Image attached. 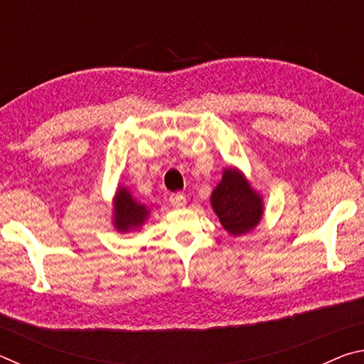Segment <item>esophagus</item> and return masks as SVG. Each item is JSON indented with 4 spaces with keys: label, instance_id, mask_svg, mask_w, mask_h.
<instances>
[{
    "label": "esophagus",
    "instance_id": "34e87169",
    "mask_svg": "<svg viewBox=\"0 0 364 364\" xmlns=\"http://www.w3.org/2000/svg\"><path fill=\"white\" fill-rule=\"evenodd\" d=\"M170 204L175 208H183L184 205H186V197H184L183 194H171Z\"/></svg>",
    "mask_w": 364,
    "mask_h": 364
}]
</instances>
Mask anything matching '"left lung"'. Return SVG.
<instances>
[{"mask_svg": "<svg viewBox=\"0 0 364 364\" xmlns=\"http://www.w3.org/2000/svg\"><path fill=\"white\" fill-rule=\"evenodd\" d=\"M210 204L221 226L234 237L255 230L264 213L263 196L237 167L223 170L221 181L212 191Z\"/></svg>", "mask_w": 364, "mask_h": 364, "instance_id": "left-lung-1", "label": "left lung"}]
</instances>
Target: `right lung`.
Here are the masks:
<instances>
[{
    "instance_id": "obj_1",
    "label": "right lung",
    "mask_w": 364,
    "mask_h": 364,
    "mask_svg": "<svg viewBox=\"0 0 364 364\" xmlns=\"http://www.w3.org/2000/svg\"><path fill=\"white\" fill-rule=\"evenodd\" d=\"M151 210L134 199L130 189L119 184L112 199V225L117 232L127 234L138 231L149 218Z\"/></svg>"
}]
</instances>
